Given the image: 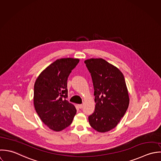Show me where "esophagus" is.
Instances as JSON below:
<instances>
[{
  "instance_id": "obj_1",
  "label": "esophagus",
  "mask_w": 161,
  "mask_h": 161,
  "mask_svg": "<svg viewBox=\"0 0 161 161\" xmlns=\"http://www.w3.org/2000/svg\"><path fill=\"white\" fill-rule=\"evenodd\" d=\"M78 107H79L80 108H82L83 107V105L82 104H79L78 105Z\"/></svg>"
}]
</instances>
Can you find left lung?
I'll return each mask as SVG.
<instances>
[{
    "label": "left lung",
    "instance_id": "obj_1",
    "mask_svg": "<svg viewBox=\"0 0 161 161\" xmlns=\"http://www.w3.org/2000/svg\"><path fill=\"white\" fill-rule=\"evenodd\" d=\"M91 73L96 108L89 116L91 126L99 132L116 127L129 104V97L124 75L120 70L103 58L86 60Z\"/></svg>",
    "mask_w": 161,
    "mask_h": 161
}]
</instances>
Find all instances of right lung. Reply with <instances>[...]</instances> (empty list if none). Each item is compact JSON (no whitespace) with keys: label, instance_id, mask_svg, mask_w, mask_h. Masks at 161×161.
Here are the masks:
<instances>
[{"label":"right lung","instance_id":"obj_1","mask_svg":"<svg viewBox=\"0 0 161 161\" xmlns=\"http://www.w3.org/2000/svg\"><path fill=\"white\" fill-rule=\"evenodd\" d=\"M78 58L56 60L38 76L34 84V104L42 121L51 129L58 132L70 125L76 108L69 103L67 79Z\"/></svg>","mask_w":161,"mask_h":161}]
</instances>
